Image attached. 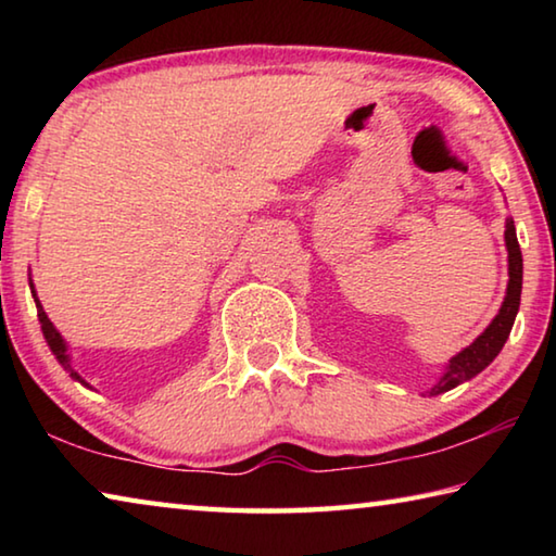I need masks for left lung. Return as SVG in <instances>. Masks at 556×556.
<instances>
[{
    "mask_svg": "<svg viewBox=\"0 0 556 556\" xmlns=\"http://www.w3.org/2000/svg\"><path fill=\"white\" fill-rule=\"evenodd\" d=\"M505 248H507V275H510V281H507V291H505L501 312H497L491 326H488L473 343L464 348L458 355L451 357L444 375H441V380L429 390V397L454 390L456 384L476 378V375L485 370L488 365L495 361V355L503 351L507 336L513 331L517 308H520V294H522V252H520V244H517L513 218L505 220Z\"/></svg>",
    "mask_w": 556,
    "mask_h": 556,
    "instance_id": "obj_1",
    "label": "left lung"
}]
</instances>
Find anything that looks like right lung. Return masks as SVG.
Masks as SVG:
<instances>
[{"label": "right lung", "mask_w": 556, "mask_h": 556, "mask_svg": "<svg viewBox=\"0 0 556 556\" xmlns=\"http://www.w3.org/2000/svg\"><path fill=\"white\" fill-rule=\"evenodd\" d=\"M29 287H31V294H34V301H36V314H39V321H41V331H43V338H46V343H49V348H51V353L55 355V361H59L65 370L71 372V378L73 380H78V382H83V384H88L86 380L80 378L78 372H75L73 368H71V357H68V345H65V341H63V336L55 331V326L51 324V318L46 316V312H43V306H41V301L36 299V291H34V285H31V279H29Z\"/></svg>", "instance_id": "obj_1"}]
</instances>
